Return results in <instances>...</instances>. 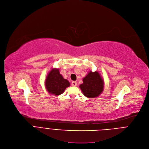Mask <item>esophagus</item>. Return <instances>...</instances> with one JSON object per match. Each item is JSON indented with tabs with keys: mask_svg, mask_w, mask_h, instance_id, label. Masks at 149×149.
Instances as JSON below:
<instances>
[{
	"mask_svg": "<svg viewBox=\"0 0 149 149\" xmlns=\"http://www.w3.org/2000/svg\"><path fill=\"white\" fill-rule=\"evenodd\" d=\"M71 85H72V86H76L77 85V83L76 81H72V83H71Z\"/></svg>",
	"mask_w": 149,
	"mask_h": 149,
	"instance_id": "esophagus-1",
	"label": "esophagus"
}]
</instances>
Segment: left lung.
Returning <instances> with one entry per match:
<instances>
[{
	"mask_svg": "<svg viewBox=\"0 0 149 149\" xmlns=\"http://www.w3.org/2000/svg\"><path fill=\"white\" fill-rule=\"evenodd\" d=\"M84 95L89 98L99 96L104 89V81L97 71H90L79 85Z\"/></svg>",
	"mask_w": 149,
	"mask_h": 149,
	"instance_id": "left-lung-1",
	"label": "left lung"
}]
</instances>
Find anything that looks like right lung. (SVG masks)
<instances>
[{
  "label": "right lung",
  "mask_w": 149,
  "mask_h": 149,
  "mask_svg": "<svg viewBox=\"0 0 149 149\" xmlns=\"http://www.w3.org/2000/svg\"><path fill=\"white\" fill-rule=\"evenodd\" d=\"M70 85L69 81L63 77L58 69L53 68L46 77L45 87L50 94L56 96L60 95Z\"/></svg>",
  "instance_id": "right-lung-1"
}]
</instances>
